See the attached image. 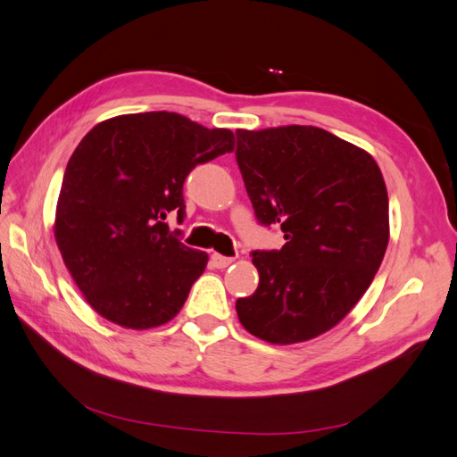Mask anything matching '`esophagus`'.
<instances>
[{
    "label": "esophagus",
    "mask_w": 457,
    "mask_h": 457,
    "mask_svg": "<svg viewBox=\"0 0 457 457\" xmlns=\"http://www.w3.org/2000/svg\"><path fill=\"white\" fill-rule=\"evenodd\" d=\"M232 262H234L232 257H225V255H219V253L212 255V265L215 269H227L228 265H232Z\"/></svg>",
    "instance_id": "obj_1"
}]
</instances>
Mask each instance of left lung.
Masks as SVG:
<instances>
[{"mask_svg": "<svg viewBox=\"0 0 457 457\" xmlns=\"http://www.w3.org/2000/svg\"><path fill=\"white\" fill-rule=\"evenodd\" d=\"M237 162L257 219L280 225V252H255V294L240 324L272 345L337 326L376 276L389 244V196L370 152L314 126L237 129Z\"/></svg>", "mask_w": 457, "mask_h": 457, "instance_id": "left-lung-1", "label": "left lung"}]
</instances>
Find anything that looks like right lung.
<instances>
[{
	"label": "right lung",
	"instance_id": "right-lung-1",
	"mask_svg": "<svg viewBox=\"0 0 457 457\" xmlns=\"http://www.w3.org/2000/svg\"><path fill=\"white\" fill-rule=\"evenodd\" d=\"M232 150L230 129L163 110L104 120L79 141L53 232L96 314L128 329L158 328L179 314L210 257L179 242L165 217L183 219L187 175Z\"/></svg>",
	"mask_w": 457,
	"mask_h": 457
}]
</instances>
